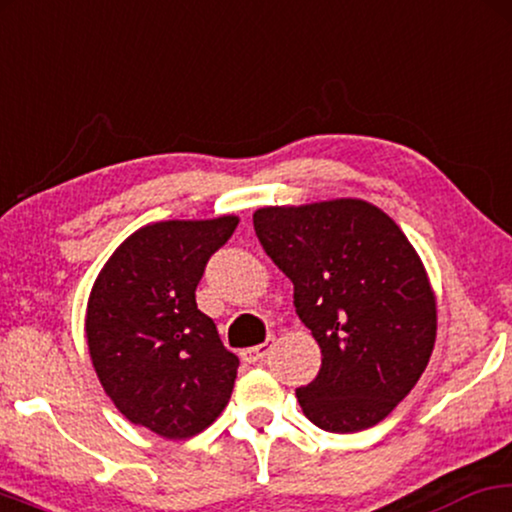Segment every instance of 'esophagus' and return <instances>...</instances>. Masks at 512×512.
<instances>
[{
	"mask_svg": "<svg viewBox=\"0 0 512 512\" xmlns=\"http://www.w3.org/2000/svg\"><path fill=\"white\" fill-rule=\"evenodd\" d=\"M268 350H270V343L265 341V343H261V345H254V348H247V350H242V360L247 362V364H256V362H261L265 355H268Z\"/></svg>",
	"mask_w": 512,
	"mask_h": 512,
	"instance_id": "obj_1",
	"label": "esophagus"
}]
</instances>
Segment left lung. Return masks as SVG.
Listing matches in <instances>:
<instances>
[{
  "label": "left lung",
  "instance_id": "obj_1",
  "mask_svg": "<svg viewBox=\"0 0 512 512\" xmlns=\"http://www.w3.org/2000/svg\"><path fill=\"white\" fill-rule=\"evenodd\" d=\"M258 242L294 282V305L322 350L303 414L329 433L383 421L428 367L437 305L426 268L393 218L362 199L254 214Z\"/></svg>",
  "mask_w": 512,
  "mask_h": 512
}]
</instances>
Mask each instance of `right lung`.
Returning <instances> with one entry per match:
<instances>
[{
	"mask_svg": "<svg viewBox=\"0 0 512 512\" xmlns=\"http://www.w3.org/2000/svg\"><path fill=\"white\" fill-rule=\"evenodd\" d=\"M237 223L145 225L119 244L91 289L84 329L98 381L131 423L167 440L209 428L235 386L240 360L197 308L195 289Z\"/></svg>",
	"mask_w": 512,
	"mask_h": 512,
	"instance_id": "obj_1",
	"label": "right lung"
}]
</instances>
